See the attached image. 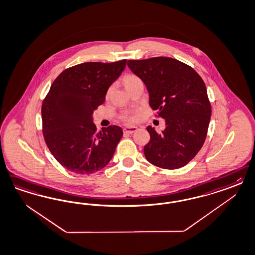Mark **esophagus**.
<instances>
[{
  "mask_svg": "<svg viewBox=\"0 0 255 255\" xmlns=\"http://www.w3.org/2000/svg\"><path fill=\"white\" fill-rule=\"evenodd\" d=\"M137 130H138V128L136 127H127V128H124L123 129L124 133H127V134H132L133 132Z\"/></svg>",
  "mask_w": 255,
  "mask_h": 255,
  "instance_id": "34e87169",
  "label": "esophagus"
}]
</instances>
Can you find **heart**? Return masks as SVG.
Returning <instances> with one entry per match:
<instances>
[{"mask_svg": "<svg viewBox=\"0 0 255 255\" xmlns=\"http://www.w3.org/2000/svg\"><path fill=\"white\" fill-rule=\"evenodd\" d=\"M139 81H140V80L137 76H135V75H128V76H126V78L124 79V84H125V86H126V88H127L128 86L131 85L132 83L139 82ZM123 119L125 121H127V122H132V121L135 120V116H132V115H124Z\"/></svg>", "mask_w": 255, "mask_h": 255, "instance_id": "1", "label": "heart"}]
</instances>
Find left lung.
Masks as SVG:
<instances>
[{
	"instance_id": "1",
	"label": "left lung",
	"mask_w": 255,
	"mask_h": 255,
	"mask_svg": "<svg viewBox=\"0 0 255 255\" xmlns=\"http://www.w3.org/2000/svg\"><path fill=\"white\" fill-rule=\"evenodd\" d=\"M128 66L146 85L150 107L165 119L166 128L160 133L147 127L146 159L168 170L188 164L206 140L211 117L203 79L191 66L173 58L128 60Z\"/></svg>"
}]
</instances>
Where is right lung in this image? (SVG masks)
Masks as SVG:
<instances>
[{"label": "right lung", "mask_w": 255, "mask_h": 255, "mask_svg": "<svg viewBox=\"0 0 255 255\" xmlns=\"http://www.w3.org/2000/svg\"><path fill=\"white\" fill-rule=\"evenodd\" d=\"M126 63H83L66 68L52 82L42 103V132L52 156L68 171L97 173L114 156L122 128L110 126L98 131L92 115Z\"/></svg>", "instance_id": "obj_1"}]
</instances>
